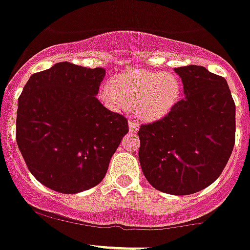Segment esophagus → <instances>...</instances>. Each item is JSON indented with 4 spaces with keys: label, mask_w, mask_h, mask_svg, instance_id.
I'll return each mask as SVG.
<instances>
[{
    "label": "esophagus",
    "mask_w": 250,
    "mask_h": 250,
    "mask_svg": "<svg viewBox=\"0 0 250 250\" xmlns=\"http://www.w3.org/2000/svg\"><path fill=\"white\" fill-rule=\"evenodd\" d=\"M129 130L132 133H137L139 130V125L135 121H129Z\"/></svg>",
    "instance_id": "1"
}]
</instances>
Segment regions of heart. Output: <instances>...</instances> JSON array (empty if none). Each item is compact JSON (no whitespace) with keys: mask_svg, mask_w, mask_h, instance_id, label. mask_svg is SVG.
I'll list each match as a JSON object with an SVG mask.
<instances>
[{"mask_svg":"<svg viewBox=\"0 0 250 250\" xmlns=\"http://www.w3.org/2000/svg\"><path fill=\"white\" fill-rule=\"evenodd\" d=\"M181 95V82L174 74L146 69H130L118 74L100 96L110 107H134L144 121H157L173 108Z\"/></svg>","mask_w":250,"mask_h":250,"instance_id":"b5f03b06","label":"heart"}]
</instances>
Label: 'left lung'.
<instances>
[{
	"label": "left lung",
	"instance_id": "obj_1",
	"mask_svg": "<svg viewBox=\"0 0 250 250\" xmlns=\"http://www.w3.org/2000/svg\"><path fill=\"white\" fill-rule=\"evenodd\" d=\"M184 96L164 118L139 128V161L155 189L188 195L214 183L236 138V105L226 79L205 67L174 68Z\"/></svg>",
	"mask_w": 250,
	"mask_h": 250
}]
</instances>
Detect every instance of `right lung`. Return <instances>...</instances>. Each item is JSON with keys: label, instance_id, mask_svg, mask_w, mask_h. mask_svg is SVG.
<instances>
[{"label": "right lung", "instance_id": "obj_1", "mask_svg": "<svg viewBox=\"0 0 250 250\" xmlns=\"http://www.w3.org/2000/svg\"><path fill=\"white\" fill-rule=\"evenodd\" d=\"M104 77V68L60 62L23 88L17 144L31 174L50 189L76 194L100 183L128 133L127 118L96 98Z\"/></svg>", "mask_w": 250, "mask_h": 250}]
</instances>
